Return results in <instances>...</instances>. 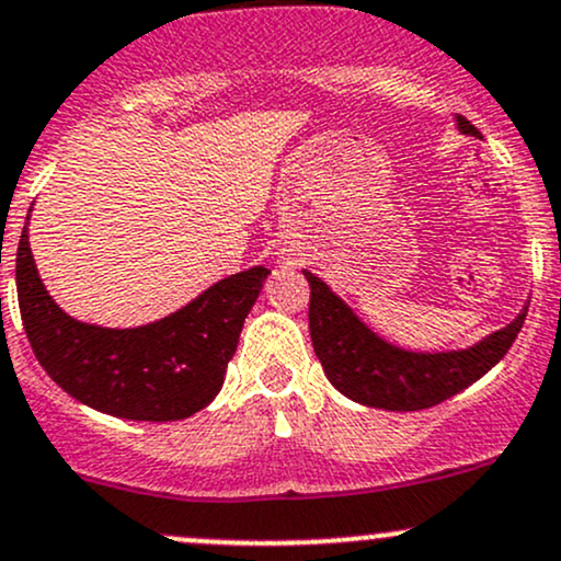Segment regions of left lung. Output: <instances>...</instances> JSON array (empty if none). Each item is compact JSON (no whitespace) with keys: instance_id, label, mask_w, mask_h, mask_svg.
I'll use <instances>...</instances> for the list:
<instances>
[{"instance_id":"1","label":"left lung","mask_w":561,"mask_h":561,"mask_svg":"<svg viewBox=\"0 0 561 561\" xmlns=\"http://www.w3.org/2000/svg\"><path fill=\"white\" fill-rule=\"evenodd\" d=\"M458 130L479 138L466 116H455ZM311 285L309 330L324 375L343 397L367 408L410 412L426 410L455 397L506 356L525 324L527 306L514 322L463 351H404L391 346L367 328L311 271H304Z\"/></svg>"}]
</instances>
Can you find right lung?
I'll list each match as a JSON object with an SVG mask.
<instances>
[{"mask_svg": "<svg viewBox=\"0 0 561 561\" xmlns=\"http://www.w3.org/2000/svg\"><path fill=\"white\" fill-rule=\"evenodd\" d=\"M268 274L263 266L239 271L159 322L111 330L58 309L31 255L28 226L15 261L23 330L45 373L92 410L151 423L183 421L218 397Z\"/></svg>", "mask_w": 561, "mask_h": 561, "instance_id": "right-lung-1", "label": "right lung"}]
</instances>
